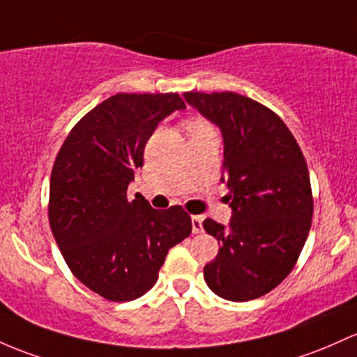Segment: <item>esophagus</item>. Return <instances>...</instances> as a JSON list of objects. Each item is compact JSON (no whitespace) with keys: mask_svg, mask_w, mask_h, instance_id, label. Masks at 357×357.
<instances>
[{"mask_svg":"<svg viewBox=\"0 0 357 357\" xmlns=\"http://www.w3.org/2000/svg\"><path fill=\"white\" fill-rule=\"evenodd\" d=\"M191 225H193V234H202L203 232L202 217H191Z\"/></svg>","mask_w":357,"mask_h":357,"instance_id":"1","label":"esophagus"}]
</instances>
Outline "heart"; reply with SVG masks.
Instances as JSON below:
<instances>
[{
	"label": "heart",
	"instance_id": "obj_1",
	"mask_svg": "<svg viewBox=\"0 0 357 357\" xmlns=\"http://www.w3.org/2000/svg\"><path fill=\"white\" fill-rule=\"evenodd\" d=\"M205 128H211V125L208 123V121H205L202 119H195V120L188 121V132H190V134H195V132H199V130H205Z\"/></svg>",
	"mask_w": 357,
	"mask_h": 357
}]
</instances>
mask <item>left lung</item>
I'll return each instance as SVG.
<instances>
[{"mask_svg": "<svg viewBox=\"0 0 357 357\" xmlns=\"http://www.w3.org/2000/svg\"><path fill=\"white\" fill-rule=\"evenodd\" d=\"M185 98L220 127L234 211L227 227L211 218L203 222L220 244L203 268L205 281L225 300L259 298L291 273L310 232L307 160L287 123L259 101L232 91H188Z\"/></svg>", "mask_w": 357, "mask_h": 357, "instance_id": "obj_1", "label": "left lung"}]
</instances>
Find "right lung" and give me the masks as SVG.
Masks as SVG:
<instances>
[{"label": "right lung", "mask_w": 357, "mask_h": 357, "mask_svg": "<svg viewBox=\"0 0 357 357\" xmlns=\"http://www.w3.org/2000/svg\"><path fill=\"white\" fill-rule=\"evenodd\" d=\"M183 108L178 93H116L74 125L54 162L50 230L70 273L105 300L147 293L169 249L193 229L183 206L155 210L127 198L147 140Z\"/></svg>", "instance_id": "add662e5"}]
</instances>
